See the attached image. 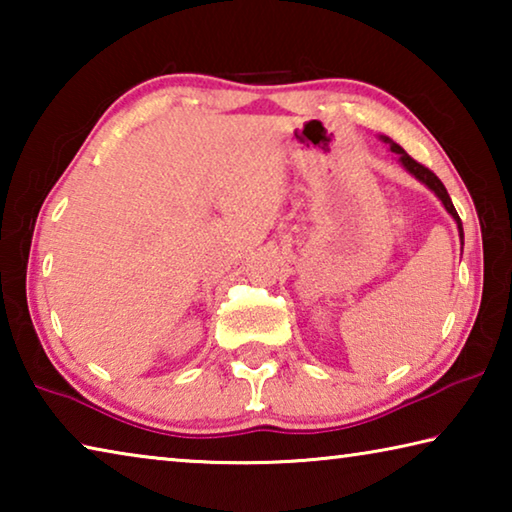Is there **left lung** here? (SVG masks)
Returning a JSON list of instances; mask_svg holds the SVG:
<instances>
[{"instance_id": "left-lung-1", "label": "left lung", "mask_w": 512, "mask_h": 512, "mask_svg": "<svg viewBox=\"0 0 512 512\" xmlns=\"http://www.w3.org/2000/svg\"><path fill=\"white\" fill-rule=\"evenodd\" d=\"M381 140H384L386 144H391V151H395L397 155H400V162L404 164L406 167V171H411L415 178L418 180H422L424 185H427L433 194H436L440 201H443V205H445V210L454 216V221L458 223V232H461V239H463V223H461V216H458V212H456V207H454V203H452V198H449V194H447V189H445V185L440 183V178L436 176V173H433L431 169H427L424 167V164H420L418 160H413L409 153H406L400 144H395L391 137H381Z\"/></svg>"}]
</instances>
